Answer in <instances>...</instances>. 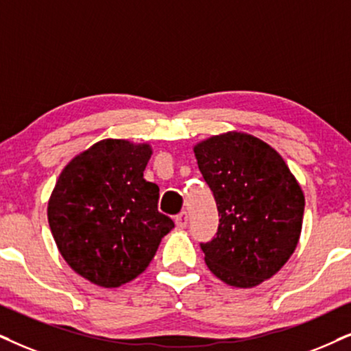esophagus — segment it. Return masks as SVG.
I'll return each mask as SVG.
<instances>
[{
    "label": "esophagus",
    "instance_id": "esophagus-1",
    "mask_svg": "<svg viewBox=\"0 0 351 351\" xmlns=\"http://www.w3.org/2000/svg\"><path fill=\"white\" fill-rule=\"evenodd\" d=\"M188 220H189L188 212H181V214H178V215L175 217L176 227H178V228H184L186 225H188Z\"/></svg>",
    "mask_w": 351,
    "mask_h": 351
}]
</instances>
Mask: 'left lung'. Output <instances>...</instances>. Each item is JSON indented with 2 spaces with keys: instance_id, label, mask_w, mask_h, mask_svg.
I'll return each mask as SVG.
<instances>
[{
  "instance_id": "8db88e82",
  "label": "left lung",
  "mask_w": 351,
  "mask_h": 351,
  "mask_svg": "<svg viewBox=\"0 0 351 351\" xmlns=\"http://www.w3.org/2000/svg\"><path fill=\"white\" fill-rule=\"evenodd\" d=\"M194 155L220 217L215 237L201 243L204 261L230 287H257L296 250L301 186L277 150L246 132L208 137L194 145Z\"/></svg>"
}]
</instances>
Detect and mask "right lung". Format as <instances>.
<instances>
[{
    "instance_id": "right-lung-1",
    "label": "right lung",
    "mask_w": 351,
    "mask_h": 351,
    "mask_svg": "<svg viewBox=\"0 0 351 351\" xmlns=\"http://www.w3.org/2000/svg\"><path fill=\"white\" fill-rule=\"evenodd\" d=\"M147 143L104 139L63 168L48 201L58 251L90 283L117 288L134 280L175 227L158 212V186L144 180Z\"/></svg>"
}]
</instances>
